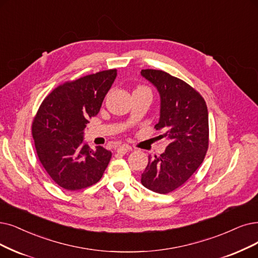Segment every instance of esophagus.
Wrapping results in <instances>:
<instances>
[{
	"label": "esophagus",
	"instance_id": "esophagus-1",
	"mask_svg": "<svg viewBox=\"0 0 258 258\" xmlns=\"http://www.w3.org/2000/svg\"><path fill=\"white\" fill-rule=\"evenodd\" d=\"M115 150H116L118 153H120V154H125V153H127V151L129 150V148H128L127 146H125V145H122V146H116V147H115Z\"/></svg>",
	"mask_w": 258,
	"mask_h": 258
}]
</instances>
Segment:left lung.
<instances>
[{"label": "left lung", "mask_w": 258, "mask_h": 258, "mask_svg": "<svg viewBox=\"0 0 258 258\" xmlns=\"http://www.w3.org/2000/svg\"><path fill=\"white\" fill-rule=\"evenodd\" d=\"M141 75L160 95V118L169 141L160 157L151 159L142 173L146 188L168 194L180 187L202 164L209 147V113L202 96L186 82L160 70H142Z\"/></svg>", "instance_id": "8db88e82"}]
</instances>
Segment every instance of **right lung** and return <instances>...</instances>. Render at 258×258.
I'll return each mask as SVG.
<instances>
[{"label": "right lung", "instance_id": "1", "mask_svg": "<svg viewBox=\"0 0 258 258\" xmlns=\"http://www.w3.org/2000/svg\"><path fill=\"white\" fill-rule=\"evenodd\" d=\"M117 75L98 72L59 86L43 100L33 121V138L42 166L60 187L78 190L97 183L112 153L84 142L88 118L96 116Z\"/></svg>", "mask_w": 258, "mask_h": 258}]
</instances>
